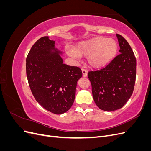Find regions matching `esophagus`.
<instances>
[{
    "mask_svg": "<svg viewBox=\"0 0 151 151\" xmlns=\"http://www.w3.org/2000/svg\"><path fill=\"white\" fill-rule=\"evenodd\" d=\"M82 72H83V76L84 77H86L87 75H88V71H87L86 69H84V68H83V69H82Z\"/></svg>",
    "mask_w": 151,
    "mask_h": 151,
    "instance_id": "34e87169",
    "label": "esophagus"
}]
</instances>
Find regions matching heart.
<instances>
[{
    "label": "heart",
    "mask_w": 151,
    "mask_h": 151,
    "mask_svg": "<svg viewBox=\"0 0 151 151\" xmlns=\"http://www.w3.org/2000/svg\"><path fill=\"white\" fill-rule=\"evenodd\" d=\"M67 52L76 58L88 56L87 61L93 68H101L108 65L115 57L118 50L116 41L111 38L96 37L79 43L76 48H67Z\"/></svg>",
    "instance_id": "1"
}]
</instances>
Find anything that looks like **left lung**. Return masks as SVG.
<instances>
[{"mask_svg": "<svg viewBox=\"0 0 151 151\" xmlns=\"http://www.w3.org/2000/svg\"><path fill=\"white\" fill-rule=\"evenodd\" d=\"M120 54L106 67L89 71L94 101L104 111L122 108L133 93L136 79V58L127 41L116 34Z\"/></svg>", "mask_w": 151, "mask_h": 151, "instance_id": "obj_1", "label": "left lung"}]
</instances>
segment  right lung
I'll use <instances>...</instances> for the list:
<instances>
[{
	"instance_id": "1",
	"label": "right lung",
	"mask_w": 151,
	"mask_h": 151,
	"mask_svg": "<svg viewBox=\"0 0 151 151\" xmlns=\"http://www.w3.org/2000/svg\"><path fill=\"white\" fill-rule=\"evenodd\" d=\"M55 42L43 36L32 46L26 57L28 84L41 106L56 115L67 112L76 96L77 82L83 76L78 67L63 63Z\"/></svg>"
}]
</instances>
